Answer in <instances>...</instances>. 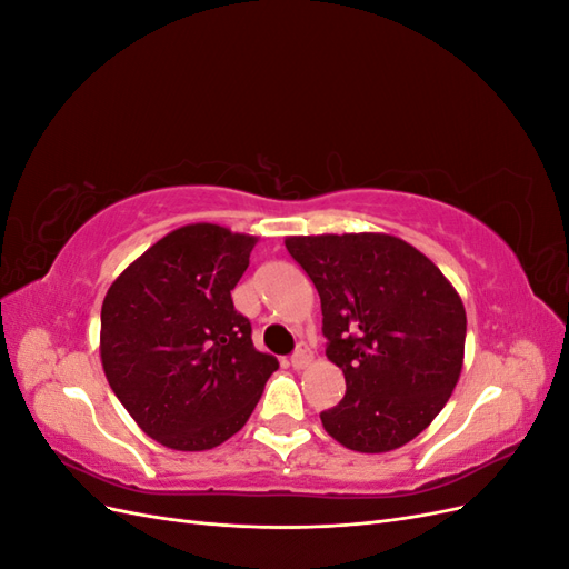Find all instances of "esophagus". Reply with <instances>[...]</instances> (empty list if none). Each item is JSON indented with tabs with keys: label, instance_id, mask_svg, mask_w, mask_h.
<instances>
[{
	"label": "esophagus",
	"instance_id": "esophagus-1",
	"mask_svg": "<svg viewBox=\"0 0 569 569\" xmlns=\"http://www.w3.org/2000/svg\"><path fill=\"white\" fill-rule=\"evenodd\" d=\"M311 347H308L306 341H299L297 343V349H295V353H291V366H295L297 370H301V368H306L308 363H311Z\"/></svg>",
	"mask_w": 569,
	"mask_h": 569
}]
</instances>
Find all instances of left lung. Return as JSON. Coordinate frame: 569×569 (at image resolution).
Here are the masks:
<instances>
[{"mask_svg":"<svg viewBox=\"0 0 569 569\" xmlns=\"http://www.w3.org/2000/svg\"><path fill=\"white\" fill-rule=\"evenodd\" d=\"M313 280L325 353L347 380L322 427L360 453H385L432 422L460 377L468 318L451 282L416 247L389 234L289 237Z\"/></svg>","mask_w":569,"mask_h":569,"instance_id":"obj_1","label":"left lung"}]
</instances>
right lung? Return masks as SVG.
Instances as JSON below:
<instances>
[{
  "label": "right lung",
  "mask_w": 569,
  "mask_h": 569,
  "mask_svg": "<svg viewBox=\"0 0 569 569\" xmlns=\"http://www.w3.org/2000/svg\"><path fill=\"white\" fill-rule=\"evenodd\" d=\"M256 239L199 222L166 234L109 287L101 366L144 432L206 451L244 427L278 360L253 349L230 291Z\"/></svg>",
  "instance_id": "1"
}]
</instances>
